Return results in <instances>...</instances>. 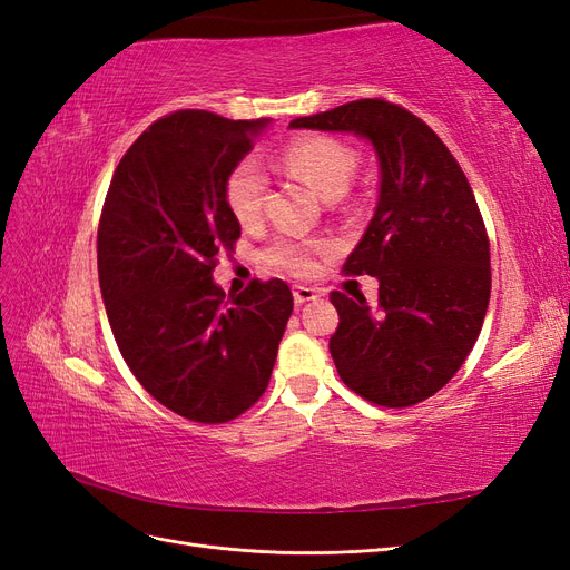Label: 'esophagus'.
Segmentation results:
<instances>
[{"mask_svg": "<svg viewBox=\"0 0 570 570\" xmlns=\"http://www.w3.org/2000/svg\"><path fill=\"white\" fill-rule=\"evenodd\" d=\"M292 297H295L297 304H306V302L321 297V289L308 287V285H295V287H292Z\"/></svg>", "mask_w": 570, "mask_h": 570, "instance_id": "esophagus-1", "label": "esophagus"}]
</instances>
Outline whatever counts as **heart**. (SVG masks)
Instances as JSON below:
<instances>
[{"label":"heart","instance_id":"1","mask_svg":"<svg viewBox=\"0 0 570 570\" xmlns=\"http://www.w3.org/2000/svg\"><path fill=\"white\" fill-rule=\"evenodd\" d=\"M283 166L287 174L312 187L323 202H335L350 189L358 168V157L350 145L335 140V137L312 135L285 147ZM266 187V174L256 159H245L235 166L226 185V202L243 226H252L262 216ZM325 249V243L281 239L268 249V262L281 271L308 275L316 271V254Z\"/></svg>","mask_w":570,"mask_h":570}]
</instances>
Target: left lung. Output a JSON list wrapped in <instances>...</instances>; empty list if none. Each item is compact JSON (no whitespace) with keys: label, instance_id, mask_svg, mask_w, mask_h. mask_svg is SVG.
<instances>
[{"label":"left lung","instance_id":"left-lung-1","mask_svg":"<svg viewBox=\"0 0 570 570\" xmlns=\"http://www.w3.org/2000/svg\"><path fill=\"white\" fill-rule=\"evenodd\" d=\"M289 128L356 135L375 151V212L344 273L377 278V304L333 292L331 354L364 400L419 404L452 381L488 314L490 243L473 189L440 137L390 101H350Z\"/></svg>","mask_w":570,"mask_h":570}]
</instances>
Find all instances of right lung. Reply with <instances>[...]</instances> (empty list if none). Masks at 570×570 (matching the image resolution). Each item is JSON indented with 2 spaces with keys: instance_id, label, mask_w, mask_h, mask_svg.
<instances>
[{
  "instance_id": "right-lung-1",
  "label": "right lung",
  "mask_w": 570,
  "mask_h": 570,
  "mask_svg": "<svg viewBox=\"0 0 570 570\" xmlns=\"http://www.w3.org/2000/svg\"><path fill=\"white\" fill-rule=\"evenodd\" d=\"M271 118L185 109L151 124L120 159L97 233L111 333L140 385L197 423H226L268 387L292 292L273 278L226 295L218 252L239 220L226 185Z\"/></svg>"
}]
</instances>
